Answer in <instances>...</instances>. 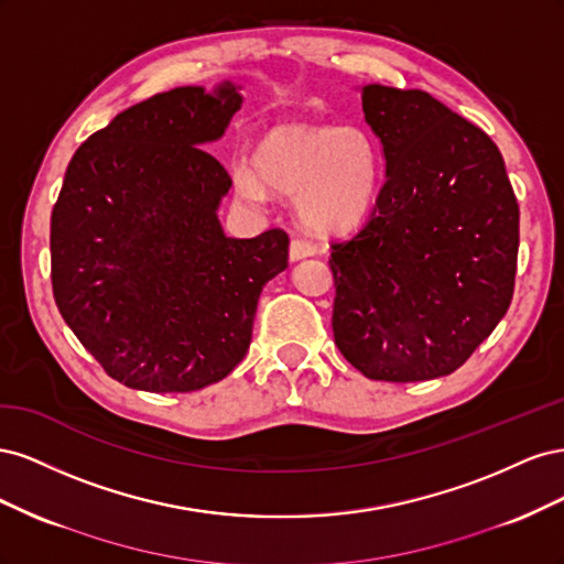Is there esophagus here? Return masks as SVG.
<instances>
[{
  "mask_svg": "<svg viewBox=\"0 0 564 564\" xmlns=\"http://www.w3.org/2000/svg\"><path fill=\"white\" fill-rule=\"evenodd\" d=\"M308 256H315V247L311 242H303L299 237H294L292 245H289V259L301 261V259H308Z\"/></svg>",
  "mask_w": 564,
  "mask_h": 564,
  "instance_id": "34e87169",
  "label": "esophagus"
}]
</instances>
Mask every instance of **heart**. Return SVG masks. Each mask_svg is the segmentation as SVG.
<instances>
[{"mask_svg":"<svg viewBox=\"0 0 564 564\" xmlns=\"http://www.w3.org/2000/svg\"><path fill=\"white\" fill-rule=\"evenodd\" d=\"M253 167L235 172L237 193L251 202H263L268 187L294 195L299 224L322 237L360 228L379 197L381 152L362 127H275L256 143Z\"/></svg>","mask_w":564,"mask_h":564,"instance_id":"obj_1","label":"heart"}]
</instances>
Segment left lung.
Here are the masks:
<instances>
[{
  "label": "left lung",
  "instance_id": "8db88e82",
  "mask_svg": "<svg viewBox=\"0 0 564 564\" xmlns=\"http://www.w3.org/2000/svg\"><path fill=\"white\" fill-rule=\"evenodd\" d=\"M386 183L369 224L332 247L334 338L373 381L464 365L506 315L520 209L499 148L431 94L367 84Z\"/></svg>",
  "mask_w": 564,
  "mask_h": 564
}]
</instances>
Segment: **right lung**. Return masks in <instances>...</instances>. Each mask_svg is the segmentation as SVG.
<instances>
[{
	"mask_svg": "<svg viewBox=\"0 0 564 564\" xmlns=\"http://www.w3.org/2000/svg\"><path fill=\"white\" fill-rule=\"evenodd\" d=\"M242 87H178L119 112L73 155L51 214V284L67 327L110 377L191 392L242 362L289 237L235 240L218 207L230 176L209 143Z\"/></svg>",
	"mask_w": 564,
	"mask_h": 564,
	"instance_id": "right-lung-1",
	"label": "right lung"
}]
</instances>
